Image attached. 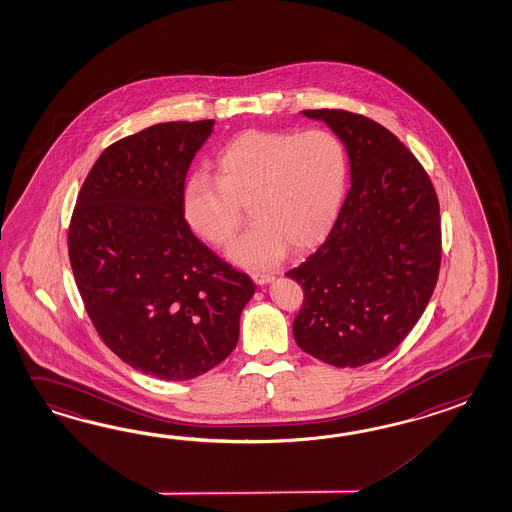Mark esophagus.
I'll return each instance as SVG.
<instances>
[{
	"instance_id": "1",
	"label": "esophagus",
	"mask_w": 512,
	"mask_h": 512,
	"mask_svg": "<svg viewBox=\"0 0 512 512\" xmlns=\"http://www.w3.org/2000/svg\"><path fill=\"white\" fill-rule=\"evenodd\" d=\"M250 278L258 284V286H265V284H269V282H273V274H265V273H252L250 274Z\"/></svg>"
}]
</instances>
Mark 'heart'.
I'll return each mask as SVG.
<instances>
[{
  "instance_id": "1",
  "label": "heart",
  "mask_w": 512,
  "mask_h": 512,
  "mask_svg": "<svg viewBox=\"0 0 512 512\" xmlns=\"http://www.w3.org/2000/svg\"><path fill=\"white\" fill-rule=\"evenodd\" d=\"M217 179L195 173L184 184L182 208L195 234L225 247L243 225H254L228 249L247 269H269L291 252L319 245L345 195L348 156L337 134L241 132L217 156Z\"/></svg>"
}]
</instances>
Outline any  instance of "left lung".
<instances>
[{"mask_svg": "<svg viewBox=\"0 0 512 512\" xmlns=\"http://www.w3.org/2000/svg\"><path fill=\"white\" fill-rule=\"evenodd\" d=\"M345 143L350 190L328 238L287 271L304 289L297 345L328 365L361 367L413 330L439 278L440 214L428 173L393 132L346 110H302Z\"/></svg>", "mask_w": 512, "mask_h": 512, "instance_id": "left-lung-1", "label": "left lung"}]
</instances>
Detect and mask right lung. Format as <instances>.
Here are the masks:
<instances>
[{
  "label": "right lung",
  "mask_w": 512,
  "mask_h": 512,
  "mask_svg": "<svg viewBox=\"0 0 512 512\" xmlns=\"http://www.w3.org/2000/svg\"><path fill=\"white\" fill-rule=\"evenodd\" d=\"M214 119L169 121L112 143L84 180L68 252L105 345L153 378H197L230 356L256 286L184 219L182 191Z\"/></svg>",
  "instance_id": "1"
}]
</instances>
